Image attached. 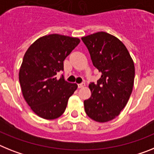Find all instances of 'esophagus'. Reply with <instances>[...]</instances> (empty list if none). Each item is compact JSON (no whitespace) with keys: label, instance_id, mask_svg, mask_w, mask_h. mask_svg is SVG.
I'll return each instance as SVG.
<instances>
[{"label":"esophagus","instance_id":"34e87169","mask_svg":"<svg viewBox=\"0 0 154 154\" xmlns=\"http://www.w3.org/2000/svg\"><path fill=\"white\" fill-rule=\"evenodd\" d=\"M85 85H86V83H85V82H82V83H80V84H79L78 85V87L79 88H82V87H84V86H85Z\"/></svg>","mask_w":154,"mask_h":154}]
</instances>
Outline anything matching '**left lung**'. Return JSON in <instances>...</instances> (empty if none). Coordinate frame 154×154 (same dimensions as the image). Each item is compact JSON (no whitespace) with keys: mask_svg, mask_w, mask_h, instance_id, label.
<instances>
[{"mask_svg":"<svg viewBox=\"0 0 154 154\" xmlns=\"http://www.w3.org/2000/svg\"><path fill=\"white\" fill-rule=\"evenodd\" d=\"M94 67L101 73L90 84L91 97L84 100L86 115L98 122L119 115L128 103L135 78V66L125 46L115 36L98 32L82 37Z\"/></svg>","mask_w":154,"mask_h":154,"instance_id":"8db88e82","label":"left lung"}]
</instances>
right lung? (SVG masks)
<instances>
[{
  "label": "right lung",
  "mask_w": 154,
  "mask_h": 154,
  "mask_svg": "<svg viewBox=\"0 0 154 154\" xmlns=\"http://www.w3.org/2000/svg\"><path fill=\"white\" fill-rule=\"evenodd\" d=\"M78 38L51 34L39 38L29 47L19 70L22 95L36 115L54 119L65 111L69 97L78 86L57 74L64 71V61L78 45Z\"/></svg>",
  "instance_id": "add662e5"
}]
</instances>
